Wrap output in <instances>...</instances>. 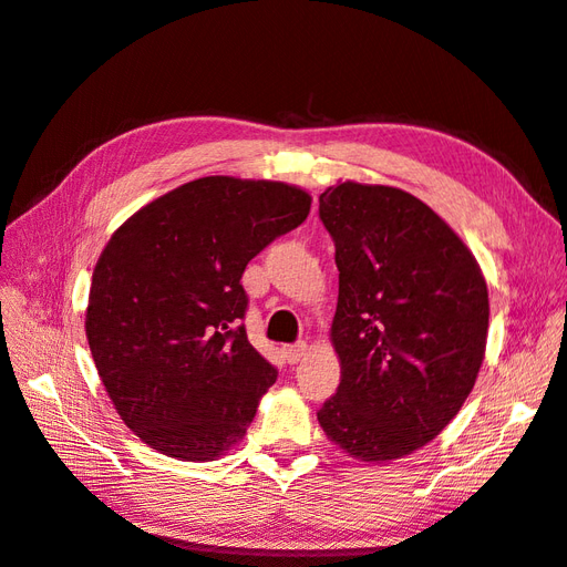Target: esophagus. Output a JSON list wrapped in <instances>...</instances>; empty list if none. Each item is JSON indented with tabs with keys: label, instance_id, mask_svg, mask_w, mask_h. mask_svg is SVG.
I'll return each instance as SVG.
<instances>
[{
	"label": "esophagus",
	"instance_id": "obj_1",
	"mask_svg": "<svg viewBox=\"0 0 567 567\" xmlns=\"http://www.w3.org/2000/svg\"><path fill=\"white\" fill-rule=\"evenodd\" d=\"M281 352H284V357H286V362H288V364H298L300 359L305 357V352H307V346H305V342L300 340V342H293V346H284V348H281Z\"/></svg>",
	"mask_w": 567,
	"mask_h": 567
}]
</instances>
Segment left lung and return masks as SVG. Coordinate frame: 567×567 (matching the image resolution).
<instances>
[{
	"mask_svg": "<svg viewBox=\"0 0 567 567\" xmlns=\"http://www.w3.org/2000/svg\"><path fill=\"white\" fill-rule=\"evenodd\" d=\"M319 219L340 271L331 326L340 385L317 419L354 458H400L440 435L471 394L487 284L461 238L402 188L331 186Z\"/></svg>",
	"mask_w": 567,
	"mask_h": 567,
	"instance_id": "obj_1",
	"label": "left lung"
}]
</instances>
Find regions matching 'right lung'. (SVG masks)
Returning <instances> with one entry per match:
<instances>
[{
    "mask_svg": "<svg viewBox=\"0 0 567 567\" xmlns=\"http://www.w3.org/2000/svg\"><path fill=\"white\" fill-rule=\"evenodd\" d=\"M310 205L281 182L203 177L111 236L84 329L117 414L153 450L213 461L246 435L279 371L246 336L241 277Z\"/></svg>",
    "mask_w": 567,
    "mask_h": 567,
    "instance_id": "1",
    "label": "right lung"
}]
</instances>
